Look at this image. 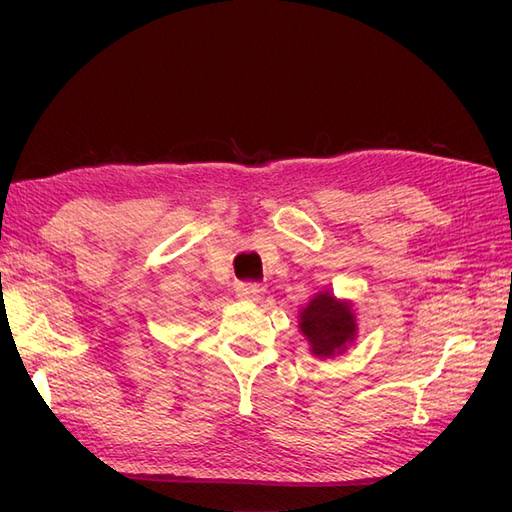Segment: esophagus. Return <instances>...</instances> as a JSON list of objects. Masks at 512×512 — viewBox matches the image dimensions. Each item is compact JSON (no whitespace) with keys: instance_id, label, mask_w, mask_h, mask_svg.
<instances>
[{"instance_id":"obj_1","label":"esophagus","mask_w":512,"mask_h":512,"mask_svg":"<svg viewBox=\"0 0 512 512\" xmlns=\"http://www.w3.org/2000/svg\"><path fill=\"white\" fill-rule=\"evenodd\" d=\"M263 286L260 284H254V282H241L239 286H236V295H239L241 299H252V302H256V299H260V295H263Z\"/></svg>"}]
</instances>
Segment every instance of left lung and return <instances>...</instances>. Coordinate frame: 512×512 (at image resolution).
<instances>
[{
    "instance_id": "obj_1",
    "label": "left lung",
    "mask_w": 512,
    "mask_h": 512,
    "mask_svg": "<svg viewBox=\"0 0 512 512\" xmlns=\"http://www.w3.org/2000/svg\"><path fill=\"white\" fill-rule=\"evenodd\" d=\"M299 330L306 336L313 356L332 358L343 354L356 339L358 326L350 302L321 291L299 310Z\"/></svg>"
}]
</instances>
